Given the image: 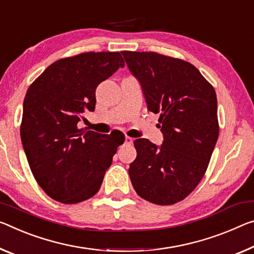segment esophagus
Listing matches in <instances>:
<instances>
[{
	"instance_id": "esophagus-1",
	"label": "esophagus",
	"mask_w": 254,
	"mask_h": 254,
	"mask_svg": "<svg viewBox=\"0 0 254 254\" xmlns=\"http://www.w3.org/2000/svg\"><path fill=\"white\" fill-rule=\"evenodd\" d=\"M126 143L127 144H132V143H133V139H132L131 138V136H126Z\"/></svg>"
}]
</instances>
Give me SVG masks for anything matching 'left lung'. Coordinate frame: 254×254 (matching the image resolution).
Returning a JSON list of instances; mask_svg holds the SVG:
<instances>
[{"instance_id":"1","label":"left lung","mask_w":254,"mask_h":254,"mask_svg":"<svg viewBox=\"0 0 254 254\" xmlns=\"http://www.w3.org/2000/svg\"><path fill=\"white\" fill-rule=\"evenodd\" d=\"M141 84L148 111L159 114L160 147L136 139L128 175L149 202L170 206L194 190L207 171L219 134L214 87L191 63L155 52L123 51Z\"/></svg>"}]
</instances>
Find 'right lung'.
<instances>
[{
  "mask_svg": "<svg viewBox=\"0 0 254 254\" xmlns=\"http://www.w3.org/2000/svg\"><path fill=\"white\" fill-rule=\"evenodd\" d=\"M123 66L119 52H88L51 64L28 88L20 134L34 178L52 199L78 203L100 189L126 138L78 123L95 111L98 84Z\"/></svg>",
  "mask_w": 254,
  "mask_h": 254,
  "instance_id": "1",
  "label": "right lung"
}]
</instances>
